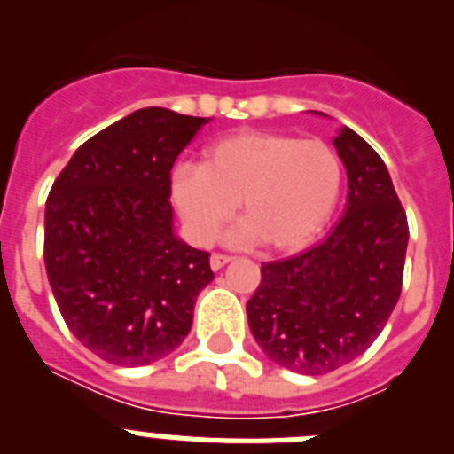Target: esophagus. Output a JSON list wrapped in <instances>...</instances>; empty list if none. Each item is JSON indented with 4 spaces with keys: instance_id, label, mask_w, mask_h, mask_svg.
<instances>
[{
    "instance_id": "esophagus-1",
    "label": "esophagus",
    "mask_w": 454,
    "mask_h": 454,
    "mask_svg": "<svg viewBox=\"0 0 454 454\" xmlns=\"http://www.w3.org/2000/svg\"><path fill=\"white\" fill-rule=\"evenodd\" d=\"M230 262H231L230 254H220V252H214V254H211V268H214V270H220V268L227 266Z\"/></svg>"
}]
</instances>
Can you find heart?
Wrapping results in <instances>:
<instances>
[{"label":"heart","mask_w":454,"mask_h":454,"mask_svg":"<svg viewBox=\"0 0 454 454\" xmlns=\"http://www.w3.org/2000/svg\"><path fill=\"white\" fill-rule=\"evenodd\" d=\"M340 184L339 154L323 140L240 131L211 143L200 166L175 168L170 191L198 243H211L239 204L246 223L231 236L236 243L293 252L330 220Z\"/></svg>","instance_id":"1"}]
</instances>
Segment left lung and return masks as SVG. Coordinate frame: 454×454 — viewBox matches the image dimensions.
Instances as JSON below:
<instances>
[{
  "label": "left lung",
  "instance_id": "1",
  "mask_svg": "<svg viewBox=\"0 0 454 454\" xmlns=\"http://www.w3.org/2000/svg\"><path fill=\"white\" fill-rule=\"evenodd\" d=\"M348 172V207L327 239L262 263L247 300L250 332L268 359L325 375L368 350L403 288L407 214L375 150L352 129L334 138Z\"/></svg>",
  "mask_w": 454,
  "mask_h": 454
}]
</instances>
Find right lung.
I'll return each mask as SVG.
<instances>
[{
    "instance_id": "1",
    "label": "right lung",
    "mask_w": 454,
    "mask_h": 454,
    "mask_svg": "<svg viewBox=\"0 0 454 454\" xmlns=\"http://www.w3.org/2000/svg\"><path fill=\"white\" fill-rule=\"evenodd\" d=\"M207 118L150 106L88 138L45 207V268L67 330L115 366L179 348L208 252L172 234L170 170Z\"/></svg>"
}]
</instances>
